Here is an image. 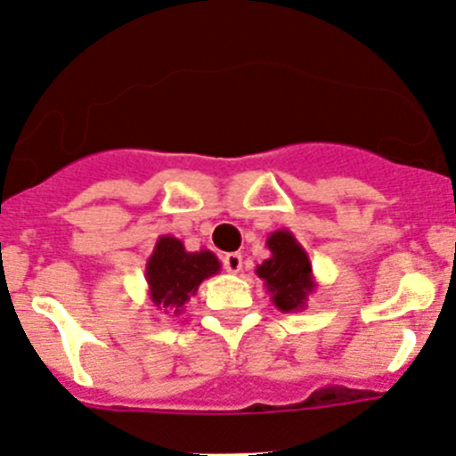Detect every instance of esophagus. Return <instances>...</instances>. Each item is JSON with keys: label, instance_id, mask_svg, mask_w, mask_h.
I'll use <instances>...</instances> for the list:
<instances>
[{"label": "esophagus", "instance_id": "34e87169", "mask_svg": "<svg viewBox=\"0 0 456 456\" xmlns=\"http://www.w3.org/2000/svg\"><path fill=\"white\" fill-rule=\"evenodd\" d=\"M223 265L229 273H238L242 269V256L240 254H227L223 257Z\"/></svg>", "mask_w": 456, "mask_h": 456}]
</instances>
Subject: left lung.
Returning a JSON list of instances; mask_svg holds the SVG:
<instances>
[{
  "label": "left lung",
  "instance_id": "1",
  "mask_svg": "<svg viewBox=\"0 0 456 456\" xmlns=\"http://www.w3.org/2000/svg\"><path fill=\"white\" fill-rule=\"evenodd\" d=\"M271 256L256 266V275L265 282L271 302L282 314L306 309L317 282L309 254L289 229H278L266 238Z\"/></svg>",
  "mask_w": 456,
  "mask_h": 456
}]
</instances>
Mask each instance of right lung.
I'll return each mask as SVG.
<instances>
[{"label": "right lung", "instance_id": "right-lung-1", "mask_svg": "<svg viewBox=\"0 0 456 456\" xmlns=\"http://www.w3.org/2000/svg\"><path fill=\"white\" fill-rule=\"evenodd\" d=\"M220 271V260L209 249L187 251L183 240L160 236L147 257L145 282L151 306L159 314H183L202 280Z\"/></svg>", "mask_w": 456, "mask_h": 456}]
</instances>
